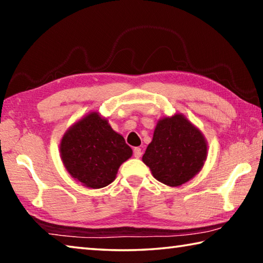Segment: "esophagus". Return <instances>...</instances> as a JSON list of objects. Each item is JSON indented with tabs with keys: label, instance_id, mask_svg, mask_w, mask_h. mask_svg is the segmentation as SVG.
I'll return each instance as SVG.
<instances>
[{
	"label": "esophagus",
	"instance_id": "obj_1",
	"mask_svg": "<svg viewBox=\"0 0 263 263\" xmlns=\"http://www.w3.org/2000/svg\"><path fill=\"white\" fill-rule=\"evenodd\" d=\"M141 154V149L139 147H135V149H133V155H135V158H140Z\"/></svg>",
	"mask_w": 263,
	"mask_h": 263
}]
</instances>
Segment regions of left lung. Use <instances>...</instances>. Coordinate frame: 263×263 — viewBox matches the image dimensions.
Instances as JSON below:
<instances>
[{"label":"left lung","mask_w":263,"mask_h":263,"mask_svg":"<svg viewBox=\"0 0 263 263\" xmlns=\"http://www.w3.org/2000/svg\"><path fill=\"white\" fill-rule=\"evenodd\" d=\"M206 155L203 133L183 115L175 114L158 122L142 162L159 182L179 186L201 172Z\"/></svg>","instance_id":"8db88e82"}]
</instances>
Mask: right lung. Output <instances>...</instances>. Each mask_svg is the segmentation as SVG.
Wrapping results in <instances>:
<instances>
[{"mask_svg": "<svg viewBox=\"0 0 263 263\" xmlns=\"http://www.w3.org/2000/svg\"><path fill=\"white\" fill-rule=\"evenodd\" d=\"M62 163L70 176L87 188L100 189L116 179L132 149L99 112H90L70 126L60 142Z\"/></svg>", "mask_w": 263, "mask_h": 263, "instance_id": "obj_1", "label": "right lung"}]
</instances>
